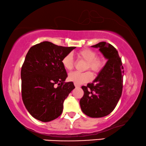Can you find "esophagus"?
I'll return each mask as SVG.
<instances>
[{
  "mask_svg": "<svg viewBox=\"0 0 146 146\" xmlns=\"http://www.w3.org/2000/svg\"><path fill=\"white\" fill-rule=\"evenodd\" d=\"M74 85H75L76 88H79V87H80V86H79V85H77V84H74Z\"/></svg>",
  "mask_w": 146,
  "mask_h": 146,
  "instance_id": "esophagus-1",
  "label": "esophagus"
}]
</instances>
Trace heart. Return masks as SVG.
I'll use <instances>...</instances> for the list:
<instances>
[{
    "mask_svg": "<svg viewBox=\"0 0 146 146\" xmlns=\"http://www.w3.org/2000/svg\"><path fill=\"white\" fill-rule=\"evenodd\" d=\"M77 56L80 59L86 61V63L85 64L84 66L85 70H90L94 74L99 72L105 65V58L101 56H96V51L92 49L86 48L78 51L77 52ZM61 63L66 70L70 71L72 70L74 66V62L72 54H68L65 55L62 58ZM92 78V75L90 72L83 73L74 72L69 74L68 77L69 81L77 85L85 84L91 80Z\"/></svg>",
    "mask_w": 146,
    "mask_h": 146,
    "instance_id": "heart-1",
    "label": "heart"
}]
</instances>
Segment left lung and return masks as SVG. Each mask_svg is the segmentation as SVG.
I'll return each instance as SVG.
<instances>
[{
  "label": "left lung",
  "mask_w": 146,
  "mask_h": 146,
  "mask_svg": "<svg viewBox=\"0 0 146 146\" xmlns=\"http://www.w3.org/2000/svg\"><path fill=\"white\" fill-rule=\"evenodd\" d=\"M92 47L108 60L94 80L82 86L84 95L80 101L82 112L87 116L98 118L107 116L114 110L122 94L123 67L118 52L105 41Z\"/></svg>",
  "instance_id": "obj_1"
}]
</instances>
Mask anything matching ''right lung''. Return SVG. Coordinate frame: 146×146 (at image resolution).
Segmentation results:
<instances>
[{"label": "right lung", "mask_w": 146, "mask_h": 146, "mask_svg": "<svg viewBox=\"0 0 146 146\" xmlns=\"http://www.w3.org/2000/svg\"><path fill=\"white\" fill-rule=\"evenodd\" d=\"M75 48L43 41L28 51L21 72L22 99L37 120L51 121L62 114L64 100L75 86L64 82L68 75L61 61Z\"/></svg>", "instance_id": "obj_1"}]
</instances>
